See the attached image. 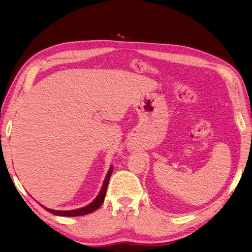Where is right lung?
I'll return each mask as SVG.
<instances>
[{"label":"right lung","instance_id":"add662e5","mask_svg":"<svg viewBox=\"0 0 252 252\" xmlns=\"http://www.w3.org/2000/svg\"><path fill=\"white\" fill-rule=\"evenodd\" d=\"M113 170V167L109 169L108 173H107V177H106L105 181H104V184L103 187L101 189L100 193L96 196V199L89 205H87L86 207H83L80 209H75V210H70V211H60V210H52V209H48V208H45L48 212L52 213V215H56V216H62V217H81V216H85L88 215V213L94 212V210H96L97 208H100V206L103 204L104 199H105V195H106V190H107V185H108V182L110 179V175L112 173Z\"/></svg>","mask_w":252,"mask_h":252}]
</instances>
